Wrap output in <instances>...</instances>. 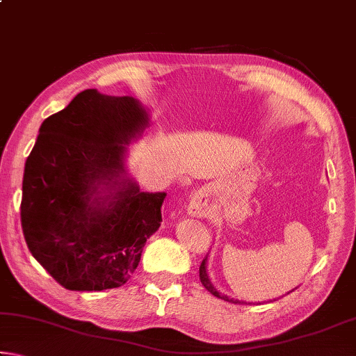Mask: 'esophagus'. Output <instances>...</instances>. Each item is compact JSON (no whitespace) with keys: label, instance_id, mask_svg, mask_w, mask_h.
I'll list each match as a JSON object with an SVG mask.
<instances>
[{"label":"esophagus","instance_id":"esophagus-1","mask_svg":"<svg viewBox=\"0 0 356 356\" xmlns=\"http://www.w3.org/2000/svg\"><path fill=\"white\" fill-rule=\"evenodd\" d=\"M188 212H190L191 216H200V218H202V216L207 215V212H209L207 197L202 191L196 193V195L191 197L190 206H188Z\"/></svg>","mask_w":356,"mask_h":356}]
</instances>
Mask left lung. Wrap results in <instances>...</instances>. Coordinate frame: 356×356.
Here are the masks:
<instances>
[{
    "mask_svg": "<svg viewBox=\"0 0 356 356\" xmlns=\"http://www.w3.org/2000/svg\"><path fill=\"white\" fill-rule=\"evenodd\" d=\"M206 261H207V257H204L202 262H201V267H200V280H201V282H202V286L206 287L210 293L215 295V297H218V298H221V300H226V301H232V303H240V301H234L232 298H227L226 295H221L220 292H216V289L212 286V282H210L209 276H207Z\"/></svg>",
    "mask_w": 356,
    "mask_h": 356,
    "instance_id": "8db88e82",
    "label": "left lung"
}]
</instances>
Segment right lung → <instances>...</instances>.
I'll use <instances>...</instances> for the list:
<instances>
[{"label": "right lung", "instance_id": "1", "mask_svg": "<svg viewBox=\"0 0 356 356\" xmlns=\"http://www.w3.org/2000/svg\"><path fill=\"white\" fill-rule=\"evenodd\" d=\"M146 125L135 99L95 89L40 125L23 174L22 229L35 261L69 291L125 284L161 225L165 193L124 176V144Z\"/></svg>", "mask_w": 356, "mask_h": 356}]
</instances>
